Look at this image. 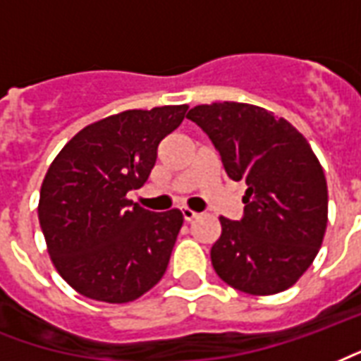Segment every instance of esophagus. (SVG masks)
<instances>
[{
    "label": "esophagus",
    "mask_w": 361,
    "mask_h": 361,
    "mask_svg": "<svg viewBox=\"0 0 361 361\" xmlns=\"http://www.w3.org/2000/svg\"><path fill=\"white\" fill-rule=\"evenodd\" d=\"M181 214H183V220L185 221H193L195 218L199 216L195 210H191V208H181Z\"/></svg>",
    "instance_id": "34e87169"
}]
</instances>
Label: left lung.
Instances as JSON below:
<instances>
[{
	"label": "left lung",
	"mask_w": 361,
	"mask_h": 361,
	"mask_svg": "<svg viewBox=\"0 0 361 361\" xmlns=\"http://www.w3.org/2000/svg\"><path fill=\"white\" fill-rule=\"evenodd\" d=\"M188 118L207 132L233 181H245V216H220L210 248L216 274L247 295L293 287L319 252L327 229V181L302 133L248 103L197 105Z\"/></svg>",
	"instance_id": "left-lung-1"
}]
</instances>
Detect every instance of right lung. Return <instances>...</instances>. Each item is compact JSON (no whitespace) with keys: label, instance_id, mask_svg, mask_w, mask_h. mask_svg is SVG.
<instances>
[{"label":"right lung","instance_id":"1","mask_svg":"<svg viewBox=\"0 0 361 361\" xmlns=\"http://www.w3.org/2000/svg\"><path fill=\"white\" fill-rule=\"evenodd\" d=\"M188 105L154 106L97 120L80 130L47 168L38 218L53 266L85 298L132 302L162 279L183 216L149 212L126 199L157 160L160 141Z\"/></svg>","mask_w":361,"mask_h":361}]
</instances>
